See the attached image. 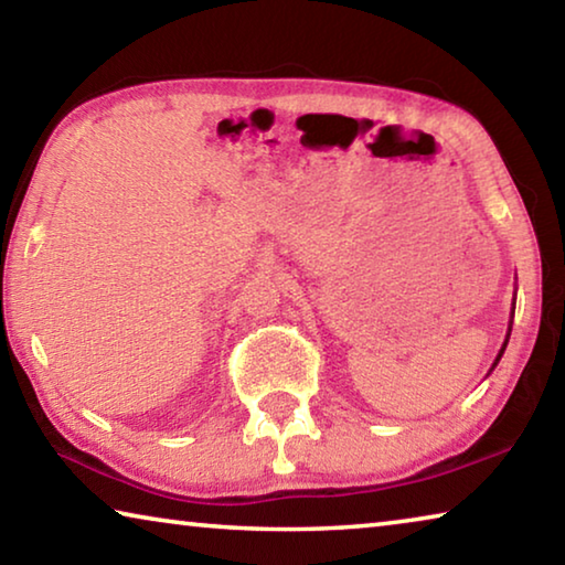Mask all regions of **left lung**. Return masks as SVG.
I'll return each instance as SVG.
<instances>
[{
  "instance_id": "obj_1",
  "label": "left lung",
  "mask_w": 565,
  "mask_h": 565,
  "mask_svg": "<svg viewBox=\"0 0 565 565\" xmlns=\"http://www.w3.org/2000/svg\"><path fill=\"white\" fill-rule=\"evenodd\" d=\"M513 319V317H511ZM513 323V321H511ZM509 337H511V327H509V333H505V341H503V347H501V351H499V356H495V361H493V369H495V363L501 361V356H503V351H505V343H509Z\"/></svg>"
}]
</instances>
